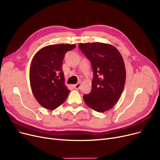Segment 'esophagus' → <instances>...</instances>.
<instances>
[{"label": "esophagus", "instance_id": "1", "mask_svg": "<svg viewBox=\"0 0 160 160\" xmlns=\"http://www.w3.org/2000/svg\"><path fill=\"white\" fill-rule=\"evenodd\" d=\"M74 88L76 89H79L80 88V82H78L77 83V84L74 85Z\"/></svg>", "mask_w": 160, "mask_h": 160}]
</instances>
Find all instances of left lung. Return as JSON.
Here are the masks:
<instances>
[{
  "label": "left lung",
  "mask_w": 160,
  "mask_h": 160,
  "mask_svg": "<svg viewBox=\"0 0 160 160\" xmlns=\"http://www.w3.org/2000/svg\"><path fill=\"white\" fill-rule=\"evenodd\" d=\"M80 50L90 61L93 72L92 90L83 98L98 112L112 108L118 101L126 82V68L122 55L110 44L80 43Z\"/></svg>",
  "instance_id": "1"
}]
</instances>
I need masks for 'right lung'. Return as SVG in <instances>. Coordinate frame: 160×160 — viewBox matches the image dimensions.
I'll return each mask as SVG.
<instances>
[{"instance_id": "1", "label": "right lung", "mask_w": 160, "mask_h": 160, "mask_svg": "<svg viewBox=\"0 0 160 160\" xmlns=\"http://www.w3.org/2000/svg\"><path fill=\"white\" fill-rule=\"evenodd\" d=\"M74 44H53L40 49L32 60L29 78L32 93L41 106L54 110L67 99L70 90L65 85L62 63Z\"/></svg>"}]
</instances>
